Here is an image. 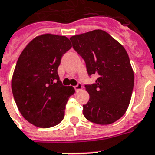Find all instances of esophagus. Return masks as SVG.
I'll list each match as a JSON object with an SVG mask.
<instances>
[{
  "mask_svg": "<svg viewBox=\"0 0 155 155\" xmlns=\"http://www.w3.org/2000/svg\"><path fill=\"white\" fill-rule=\"evenodd\" d=\"M74 88L75 91H80V90L83 89V86H82V84L81 83H78L75 86H74Z\"/></svg>",
  "mask_w": 155,
  "mask_h": 155,
  "instance_id": "1",
  "label": "esophagus"
}]
</instances>
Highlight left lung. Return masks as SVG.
<instances>
[{
    "label": "left lung",
    "mask_w": 155,
    "mask_h": 155,
    "mask_svg": "<svg viewBox=\"0 0 155 155\" xmlns=\"http://www.w3.org/2000/svg\"><path fill=\"white\" fill-rule=\"evenodd\" d=\"M70 39L84 61L88 74H98L95 83L84 85L89 100L83 105L84 116L96 124L113 123L126 113L134 87V72L127 51L100 29Z\"/></svg>",
    "instance_id": "left-lung-1"
}]
</instances>
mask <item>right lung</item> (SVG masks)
<instances>
[{
  "mask_svg": "<svg viewBox=\"0 0 155 155\" xmlns=\"http://www.w3.org/2000/svg\"><path fill=\"white\" fill-rule=\"evenodd\" d=\"M71 48L66 37L42 34L32 40L19 56L11 88L19 112L31 124L49 128L64 118L66 103L74 89L63 85L57 68Z\"/></svg>",
  "mask_w": 155,
  "mask_h": 155,
  "instance_id": "add662e5",
  "label": "right lung"
}]
</instances>
